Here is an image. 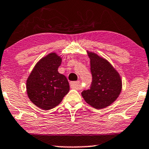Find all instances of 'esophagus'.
Wrapping results in <instances>:
<instances>
[{
  "label": "esophagus",
  "mask_w": 149,
  "mask_h": 149,
  "mask_svg": "<svg viewBox=\"0 0 149 149\" xmlns=\"http://www.w3.org/2000/svg\"><path fill=\"white\" fill-rule=\"evenodd\" d=\"M79 84H80L79 81L71 82H70V86H71V88L77 89H78V87H79Z\"/></svg>",
  "instance_id": "34e87169"
}]
</instances>
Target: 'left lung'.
Wrapping results in <instances>:
<instances>
[{
    "label": "left lung",
    "instance_id": "obj_1",
    "mask_svg": "<svg viewBox=\"0 0 149 149\" xmlns=\"http://www.w3.org/2000/svg\"><path fill=\"white\" fill-rule=\"evenodd\" d=\"M90 58L92 82L90 88L81 93L84 100L95 109L105 108L119 97L122 89L119 73L107 60L87 51Z\"/></svg>",
    "mask_w": 149,
    "mask_h": 149
}]
</instances>
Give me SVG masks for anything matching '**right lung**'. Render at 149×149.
<instances>
[{"mask_svg":"<svg viewBox=\"0 0 149 149\" xmlns=\"http://www.w3.org/2000/svg\"><path fill=\"white\" fill-rule=\"evenodd\" d=\"M62 57L51 53L36 64L26 81L28 98L36 106L48 110L58 105L69 91L65 76L58 72Z\"/></svg>","mask_w":149,"mask_h":149,"instance_id":"1","label":"right lung"}]
</instances>
